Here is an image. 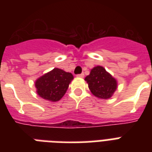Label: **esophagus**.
Returning <instances> with one entry per match:
<instances>
[{
	"mask_svg": "<svg viewBox=\"0 0 152 152\" xmlns=\"http://www.w3.org/2000/svg\"><path fill=\"white\" fill-rule=\"evenodd\" d=\"M77 77H80V78H83V77H84V74L83 73L79 74V75H77Z\"/></svg>",
	"mask_w": 152,
	"mask_h": 152,
	"instance_id": "34e87169",
	"label": "esophagus"
}]
</instances>
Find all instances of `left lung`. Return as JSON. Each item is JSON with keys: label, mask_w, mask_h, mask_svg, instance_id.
Returning a JSON list of instances; mask_svg holds the SVG:
<instances>
[{"label": "left lung", "mask_w": 152, "mask_h": 152, "mask_svg": "<svg viewBox=\"0 0 152 152\" xmlns=\"http://www.w3.org/2000/svg\"><path fill=\"white\" fill-rule=\"evenodd\" d=\"M91 92L101 99H108L118 88V81L102 66L94 67L85 77Z\"/></svg>", "instance_id": "1"}]
</instances>
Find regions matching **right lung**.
I'll list each match as a JSON object with an SVG mask.
<instances>
[{
	"mask_svg": "<svg viewBox=\"0 0 152 152\" xmlns=\"http://www.w3.org/2000/svg\"><path fill=\"white\" fill-rule=\"evenodd\" d=\"M72 80V74L55 68L37 79L34 85L38 95L43 99L54 102L64 96Z\"/></svg>",
	"mask_w": 152,
	"mask_h": 152,
	"instance_id": "add662e5",
	"label": "right lung"
}]
</instances>
